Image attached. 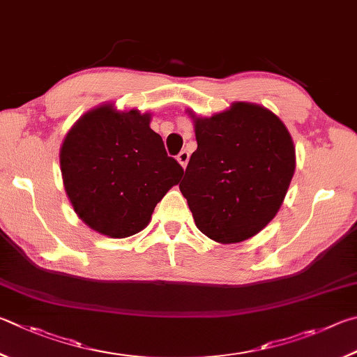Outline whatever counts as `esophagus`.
<instances>
[{"instance_id": "obj_1", "label": "esophagus", "mask_w": 357, "mask_h": 357, "mask_svg": "<svg viewBox=\"0 0 357 357\" xmlns=\"http://www.w3.org/2000/svg\"><path fill=\"white\" fill-rule=\"evenodd\" d=\"M188 160H190V153L186 152V150H182V152L177 155V161L182 165V167H186V165H188Z\"/></svg>"}]
</instances>
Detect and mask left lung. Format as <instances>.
<instances>
[{
  "mask_svg": "<svg viewBox=\"0 0 357 357\" xmlns=\"http://www.w3.org/2000/svg\"><path fill=\"white\" fill-rule=\"evenodd\" d=\"M191 117L197 150L180 191L196 226L222 245L251 238L276 216L295 174L289 130L270 109L246 102Z\"/></svg>",
  "mask_w": 357,
  "mask_h": 357,
  "instance_id": "obj_1",
  "label": "left lung"
}]
</instances>
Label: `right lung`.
<instances>
[{"label":"right lung","instance_id":"add662e5","mask_svg":"<svg viewBox=\"0 0 357 357\" xmlns=\"http://www.w3.org/2000/svg\"><path fill=\"white\" fill-rule=\"evenodd\" d=\"M59 161L75 213L111 238L141 232L183 175L150 128V114L117 111L111 103L78 119L62 142Z\"/></svg>","mask_w":357,"mask_h":357}]
</instances>
